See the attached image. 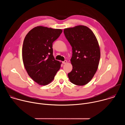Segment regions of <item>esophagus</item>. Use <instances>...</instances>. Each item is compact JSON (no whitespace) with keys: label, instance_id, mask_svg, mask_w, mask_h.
I'll list each match as a JSON object with an SVG mask.
<instances>
[{"label":"esophagus","instance_id":"1","mask_svg":"<svg viewBox=\"0 0 125 125\" xmlns=\"http://www.w3.org/2000/svg\"><path fill=\"white\" fill-rule=\"evenodd\" d=\"M62 63H63V64H66L67 63V60H65V61H63Z\"/></svg>","mask_w":125,"mask_h":125}]
</instances>
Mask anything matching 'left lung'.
<instances>
[{
	"mask_svg": "<svg viewBox=\"0 0 125 125\" xmlns=\"http://www.w3.org/2000/svg\"><path fill=\"white\" fill-rule=\"evenodd\" d=\"M64 33L72 47L73 69L68 78L74 84L85 85L93 79L98 67L100 50L97 39L90 28L83 25L65 29Z\"/></svg>",
	"mask_w": 125,
	"mask_h": 125,
	"instance_id": "left-lung-1",
	"label": "left lung"
}]
</instances>
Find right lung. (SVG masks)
Returning a JSON list of instances; mask_svg holds the SVG:
<instances>
[{"label": "right lung", "mask_w": 125, "mask_h": 125, "mask_svg": "<svg viewBox=\"0 0 125 125\" xmlns=\"http://www.w3.org/2000/svg\"><path fill=\"white\" fill-rule=\"evenodd\" d=\"M62 32L55 29L38 26L26 35L22 47V58L29 76L39 84L51 83L61 67V62L53 55L52 43Z\"/></svg>", "instance_id": "obj_1"}]
</instances>
